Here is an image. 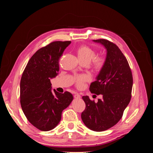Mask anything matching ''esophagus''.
<instances>
[{
	"label": "esophagus",
	"mask_w": 153,
	"mask_h": 153,
	"mask_svg": "<svg viewBox=\"0 0 153 153\" xmlns=\"http://www.w3.org/2000/svg\"><path fill=\"white\" fill-rule=\"evenodd\" d=\"M74 98H75V99H79V98H80V95L78 93H75V94H74Z\"/></svg>",
	"instance_id": "obj_1"
}]
</instances>
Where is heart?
Listing matches in <instances>:
<instances>
[{
	"label": "heart",
	"mask_w": 153,
	"mask_h": 153,
	"mask_svg": "<svg viewBox=\"0 0 153 153\" xmlns=\"http://www.w3.org/2000/svg\"><path fill=\"white\" fill-rule=\"evenodd\" d=\"M78 59L81 62H85L87 64L91 61V67L96 71H100L106 64V59L104 55L96 56V51L86 45H82L76 50ZM90 80V76L87 75H82L75 78V83L77 87H81L85 82Z\"/></svg>",
	"instance_id": "b5f03b06"
}]
</instances>
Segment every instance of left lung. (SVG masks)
I'll list each match as a JSON object with an SVG mask.
<instances>
[{"instance_id": "obj_1", "label": "left lung", "mask_w": 153, "mask_h": 153, "mask_svg": "<svg viewBox=\"0 0 153 153\" xmlns=\"http://www.w3.org/2000/svg\"><path fill=\"white\" fill-rule=\"evenodd\" d=\"M93 41L106 48V62L89 90L92 94H101L103 98L96 103L89 96H83L85 108L81 117L88 128L103 131L114 126L123 117L131 98L133 76L126 58L116 45L104 39Z\"/></svg>"}]
</instances>
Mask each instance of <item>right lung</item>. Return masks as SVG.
<instances>
[{"label": "right lung", "mask_w": 153, "mask_h": 153, "mask_svg": "<svg viewBox=\"0 0 153 153\" xmlns=\"http://www.w3.org/2000/svg\"><path fill=\"white\" fill-rule=\"evenodd\" d=\"M70 41H53L32 55L20 80V104L28 121L39 130L57 126L62 112L70 105L73 95L68 91H52L51 78L57 75L59 61Z\"/></svg>", "instance_id": "add662e5"}]
</instances>
